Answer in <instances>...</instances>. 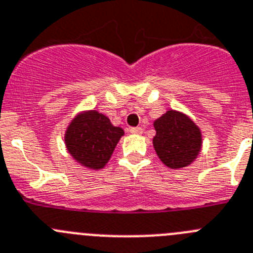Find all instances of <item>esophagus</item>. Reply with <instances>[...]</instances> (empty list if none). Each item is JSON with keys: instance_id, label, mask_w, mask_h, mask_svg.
Segmentation results:
<instances>
[{"instance_id": "34e87169", "label": "esophagus", "mask_w": 253, "mask_h": 253, "mask_svg": "<svg viewBox=\"0 0 253 253\" xmlns=\"http://www.w3.org/2000/svg\"><path fill=\"white\" fill-rule=\"evenodd\" d=\"M129 133H133V135H141L143 132V129L141 128V127H131V128L128 129Z\"/></svg>"}]
</instances>
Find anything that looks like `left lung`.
Here are the masks:
<instances>
[{
    "label": "left lung",
    "mask_w": 253,
    "mask_h": 253,
    "mask_svg": "<svg viewBox=\"0 0 253 253\" xmlns=\"http://www.w3.org/2000/svg\"><path fill=\"white\" fill-rule=\"evenodd\" d=\"M154 149L168 168H185L197 159L202 149V132L188 116L168 111L154 122Z\"/></svg>",
    "instance_id": "1"
}]
</instances>
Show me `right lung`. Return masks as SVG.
I'll return each instance as SVG.
<instances>
[{"instance_id":"1","label":"right lung","mask_w":253,"mask_h":253,"mask_svg":"<svg viewBox=\"0 0 253 253\" xmlns=\"http://www.w3.org/2000/svg\"><path fill=\"white\" fill-rule=\"evenodd\" d=\"M124 133L107 116L93 110L76 116L68 126L64 140L73 159L85 168L98 170L108 163Z\"/></svg>"}]
</instances>
